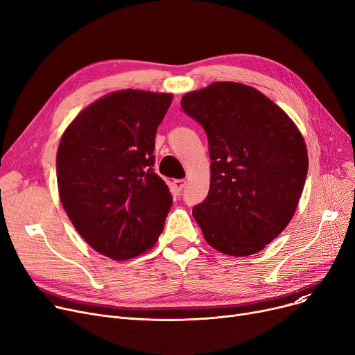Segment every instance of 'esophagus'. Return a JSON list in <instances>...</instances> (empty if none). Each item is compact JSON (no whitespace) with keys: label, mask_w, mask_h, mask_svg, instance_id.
<instances>
[{"label":"esophagus","mask_w":355,"mask_h":355,"mask_svg":"<svg viewBox=\"0 0 355 355\" xmlns=\"http://www.w3.org/2000/svg\"><path fill=\"white\" fill-rule=\"evenodd\" d=\"M184 185H185V180H174L173 181V189L175 193H180L184 189Z\"/></svg>","instance_id":"1"}]
</instances>
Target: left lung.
I'll return each instance as SVG.
<instances>
[{
    "mask_svg": "<svg viewBox=\"0 0 355 355\" xmlns=\"http://www.w3.org/2000/svg\"><path fill=\"white\" fill-rule=\"evenodd\" d=\"M181 106L209 138L210 191L193 209L204 239L229 256L263 250L289 225L304 191L301 130L262 92L237 82L185 93Z\"/></svg>",
    "mask_w": 355,
    "mask_h": 355,
    "instance_id": "8db88e82",
    "label": "left lung"
}]
</instances>
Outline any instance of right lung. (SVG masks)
I'll return each mask as SVG.
<instances>
[{
	"mask_svg": "<svg viewBox=\"0 0 355 355\" xmlns=\"http://www.w3.org/2000/svg\"><path fill=\"white\" fill-rule=\"evenodd\" d=\"M173 93L123 89L74 118L55 166L62 206L98 253L118 262L153 249L173 196L153 170L155 132Z\"/></svg>",
	"mask_w": 355,
	"mask_h": 355,
	"instance_id": "add662e5",
	"label": "right lung"
}]
</instances>
